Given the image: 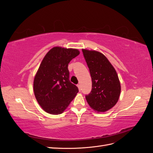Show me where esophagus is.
<instances>
[{"mask_svg":"<svg viewBox=\"0 0 153 153\" xmlns=\"http://www.w3.org/2000/svg\"><path fill=\"white\" fill-rule=\"evenodd\" d=\"M77 87L78 89H79V91H80V89H81V86H80V84H78L77 85Z\"/></svg>","mask_w":153,"mask_h":153,"instance_id":"obj_1","label":"esophagus"}]
</instances>
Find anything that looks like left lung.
<instances>
[{"mask_svg": "<svg viewBox=\"0 0 153 153\" xmlns=\"http://www.w3.org/2000/svg\"><path fill=\"white\" fill-rule=\"evenodd\" d=\"M92 78V90L85 96L88 104L98 112H105L117 103L121 84L116 71L105 55L82 49Z\"/></svg>", "mask_w": 153, "mask_h": 153, "instance_id": "1", "label": "left lung"}]
</instances>
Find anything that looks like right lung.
Listing matches in <instances>:
<instances>
[{
  "label": "right lung",
  "instance_id": "1",
  "mask_svg": "<svg viewBox=\"0 0 153 153\" xmlns=\"http://www.w3.org/2000/svg\"><path fill=\"white\" fill-rule=\"evenodd\" d=\"M80 54L77 49L53 47L46 54L34 80L39 105L48 114H62L78 92L69 80L68 64Z\"/></svg>",
  "mask_w": 153,
  "mask_h": 153
}]
</instances>
